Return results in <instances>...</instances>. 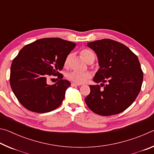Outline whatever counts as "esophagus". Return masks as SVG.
Instances as JSON below:
<instances>
[{
	"label": "esophagus",
	"instance_id": "1",
	"mask_svg": "<svg viewBox=\"0 0 154 154\" xmlns=\"http://www.w3.org/2000/svg\"><path fill=\"white\" fill-rule=\"evenodd\" d=\"M80 84H77V83H71V86L75 87V86H79Z\"/></svg>",
	"mask_w": 154,
	"mask_h": 154
}]
</instances>
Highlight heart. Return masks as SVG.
<instances>
[{
    "label": "heart",
    "mask_w": 154,
    "mask_h": 154,
    "mask_svg": "<svg viewBox=\"0 0 154 154\" xmlns=\"http://www.w3.org/2000/svg\"><path fill=\"white\" fill-rule=\"evenodd\" d=\"M71 54L68 55L65 59L64 61V66H67L69 64L70 60L71 58ZM81 56L82 58L85 60L87 62L90 60L92 58H95V55L94 52L89 49H85L81 51ZM91 77V73L90 72H78V71H71L67 74V78L70 81L74 82L77 84H81V83H85L88 79H89Z\"/></svg>",
    "instance_id": "obj_1"
}]
</instances>
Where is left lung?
Returning <instances> with one entry per match:
<instances>
[{"instance_id": "left-lung-1", "label": "left lung", "mask_w": 154, "mask_h": 154, "mask_svg": "<svg viewBox=\"0 0 154 154\" xmlns=\"http://www.w3.org/2000/svg\"><path fill=\"white\" fill-rule=\"evenodd\" d=\"M87 45L95 51L100 66L93 81L101 83L104 89L98 85H90L85 103L100 116L122 113L132 105L141 88L143 73L139 59L128 47L111 39L98 40Z\"/></svg>"}]
</instances>
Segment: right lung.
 <instances>
[{
    "instance_id": "obj_1",
    "label": "right lung",
    "mask_w": 154,
    "mask_h": 154,
    "mask_svg": "<svg viewBox=\"0 0 154 154\" xmlns=\"http://www.w3.org/2000/svg\"><path fill=\"white\" fill-rule=\"evenodd\" d=\"M76 46L60 38H45L24 46L14 59L10 85L15 96L28 110L48 113L61 105L71 83L62 79L59 71L65 59ZM59 75L60 80L53 85L46 83L49 75Z\"/></svg>"
}]
</instances>
